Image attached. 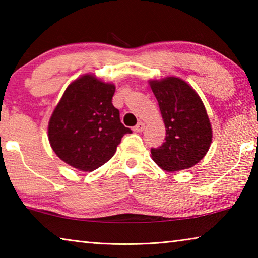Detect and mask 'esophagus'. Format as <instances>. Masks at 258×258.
I'll use <instances>...</instances> for the list:
<instances>
[{"mask_svg":"<svg viewBox=\"0 0 258 258\" xmlns=\"http://www.w3.org/2000/svg\"><path fill=\"white\" fill-rule=\"evenodd\" d=\"M145 127H146V124L143 123V121H140V123H138V125L137 126H134V132H137V133H140V132H142L143 130H145Z\"/></svg>","mask_w":258,"mask_h":258,"instance_id":"34e87169","label":"esophagus"}]
</instances>
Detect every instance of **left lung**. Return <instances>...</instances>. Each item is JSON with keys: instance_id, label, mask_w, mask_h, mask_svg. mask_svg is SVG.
<instances>
[{"instance_id": "8db88e82", "label": "left lung", "mask_w": 258, "mask_h": 258, "mask_svg": "<svg viewBox=\"0 0 258 258\" xmlns=\"http://www.w3.org/2000/svg\"><path fill=\"white\" fill-rule=\"evenodd\" d=\"M152 93L158 101L166 138L151 158L166 172L194 167L212 145L213 130L203 100L194 87L176 76L149 80Z\"/></svg>"}]
</instances>
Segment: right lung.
Listing matches in <instances>:
<instances>
[{
	"mask_svg": "<svg viewBox=\"0 0 258 258\" xmlns=\"http://www.w3.org/2000/svg\"><path fill=\"white\" fill-rule=\"evenodd\" d=\"M116 86L84 74L67 86L50 117L47 138L59 158L82 172H92L115 155L132 131L112 106Z\"/></svg>",
	"mask_w": 258,
	"mask_h": 258,
	"instance_id": "add662e5",
	"label": "right lung"
}]
</instances>
